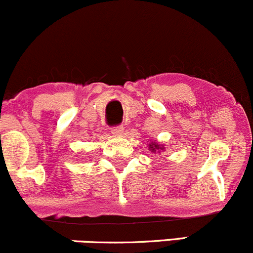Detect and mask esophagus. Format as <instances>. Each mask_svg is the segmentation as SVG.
<instances>
[{
    "instance_id": "1",
    "label": "esophagus",
    "mask_w": 253,
    "mask_h": 253,
    "mask_svg": "<svg viewBox=\"0 0 253 253\" xmlns=\"http://www.w3.org/2000/svg\"><path fill=\"white\" fill-rule=\"evenodd\" d=\"M124 133V126H117V127H113L112 128V134L115 136L121 135Z\"/></svg>"
}]
</instances>
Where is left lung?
<instances>
[{"label": "left lung", "instance_id": "left-lung-1", "mask_svg": "<svg viewBox=\"0 0 253 253\" xmlns=\"http://www.w3.org/2000/svg\"><path fill=\"white\" fill-rule=\"evenodd\" d=\"M149 147L151 149V151H152V152H156V151L161 150V145L156 144L155 141H153V143H151V144L149 145ZM162 150H163V146H162Z\"/></svg>", "mask_w": 253, "mask_h": 253}]
</instances>
